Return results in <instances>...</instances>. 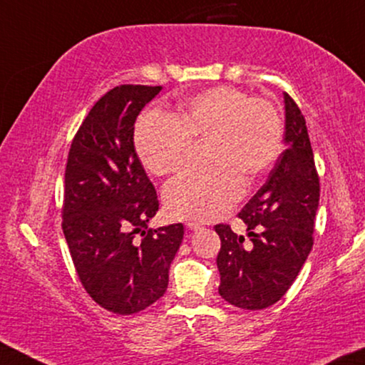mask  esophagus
Segmentation results:
<instances>
[{
  "mask_svg": "<svg viewBox=\"0 0 365 365\" xmlns=\"http://www.w3.org/2000/svg\"><path fill=\"white\" fill-rule=\"evenodd\" d=\"M187 227L190 231H201L203 230V225H200V222H193V221H190V222H187Z\"/></svg>",
  "mask_w": 365,
  "mask_h": 365,
  "instance_id": "1",
  "label": "esophagus"
}]
</instances>
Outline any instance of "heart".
<instances>
[{
    "instance_id": "obj_1",
    "label": "heart",
    "mask_w": 365,
    "mask_h": 365,
    "mask_svg": "<svg viewBox=\"0 0 365 365\" xmlns=\"http://www.w3.org/2000/svg\"><path fill=\"white\" fill-rule=\"evenodd\" d=\"M192 139H211V170L187 172L164 190L173 217L210 221L226 213L246 192L244 175L255 178L275 164L284 128L279 111L235 86H215L178 105V118L149 111L135 124L139 160L157 177L188 164Z\"/></svg>"
}]
</instances>
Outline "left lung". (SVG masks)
<instances>
[{
    "mask_svg": "<svg viewBox=\"0 0 365 365\" xmlns=\"http://www.w3.org/2000/svg\"><path fill=\"white\" fill-rule=\"evenodd\" d=\"M284 103L285 150L264 187L239 213L249 242L227 225L215 226L221 239L217 290L242 309H264L279 302L313 247L319 178L300 108L287 93Z\"/></svg>",
    "mask_w": 365,
    "mask_h": 365,
    "instance_id": "obj_1",
    "label": "left lung"
}]
</instances>
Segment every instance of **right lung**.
<instances>
[{"mask_svg":"<svg viewBox=\"0 0 365 365\" xmlns=\"http://www.w3.org/2000/svg\"><path fill=\"white\" fill-rule=\"evenodd\" d=\"M162 86L121 85L81 123L65 168L63 236L81 285L108 312L133 314L164 297L183 225L152 230L159 211L134 149V123Z\"/></svg>","mask_w":365,"mask_h":365,"instance_id":"right-lung-1","label":"right lung"}]
</instances>
